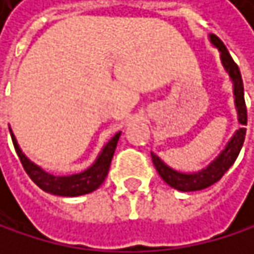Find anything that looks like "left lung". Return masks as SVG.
<instances>
[{
    "instance_id": "left-lung-1",
    "label": "left lung",
    "mask_w": 254,
    "mask_h": 254,
    "mask_svg": "<svg viewBox=\"0 0 254 254\" xmlns=\"http://www.w3.org/2000/svg\"><path fill=\"white\" fill-rule=\"evenodd\" d=\"M209 39L213 47H217L220 50L221 63L233 83V95H235V106H236V112H238V121L243 127L235 131V134L227 142L226 148L220 153V156L213 162H210L204 170H201L198 173H192V174L179 173V171L170 168L165 162H162L154 153H151V159H153V163H154L159 176L171 188L177 189V191H182V192L200 191V189L209 188L210 185L217 183L226 174V171L235 163L241 148H243L244 139H246V127L244 126H247V107H246V100H244L243 77H241L238 65L233 62L230 53L227 51L226 45L223 44L220 37L215 34H209Z\"/></svg>"
}]
</instances>
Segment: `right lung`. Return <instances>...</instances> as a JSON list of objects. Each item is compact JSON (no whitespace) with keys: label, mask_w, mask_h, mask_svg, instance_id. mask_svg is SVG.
Instances as JSON below:
<instances>
[{"label":"right lung","mask_w":254,"mask_h":254,"mask_svg":"<svg viewBox=\"0 0 254 254\" xmlns=\"http://www.w3.org/2000/svg\"><path fill=\"white\" fill-rule=\"evenodd\" d=\"M10 134H11V141H13L16 154L22 163L25 173L37 186L42 189V191L50 192L53 195H60V197H77V195H84V194H89V192L95 191V189H98L100 185L104 182V179L109 173V168H110L113 153H115V148L118 144V139L121 136V131H118L103 147L97 160L89 168L78 173V174H72V176H53V174L44 171L41 167H37L36 163H33L21 151V148L16 142V137L11 130H10Z\"/></svg>","instance_id":"obj_1"}]
</instances>
